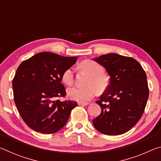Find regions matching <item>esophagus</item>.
<instances>
[{
	"label": "esophagus",
	"instance_id": "obj_1",
	"mask_svg": "<svg viewBox=\"0 0 161 161\" xmlns=\"http://www.w3.org/2000/svg\"><path fill=\"white\" fill-rule=\"evenodd\" d=\"M88 104H89V103H87V102H86V103L78 102V105L79 106H86V105H88Z\"/></svg>",
	"mask_w": 161,
	"mask_h": 161
}]
</instances>
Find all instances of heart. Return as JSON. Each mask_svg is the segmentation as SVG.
<instances>
[{
	"label": "heart",
	"mask_w": 161,
	"mask_h": 161,
	"mask_svg": "<svg viewBox=\"0 0 161 161\" xmlns=\"http://www.w3.org/2000/svg\"><path fill=\"white\" fill-rule=\"evenodd\" d=\"M81 71L89 74L86 81V86L82 88L72 87L67 89V95L70 99L80 102H86L91 100L97 93V89L103 91L108 86V80L103 74V67L92 60H84L79 65ZM62 81L65 85L71 86L74 81V72L69 68L62 75Z\"/></svg>",
	"instance_id": "heart-1"
}]
</instances>
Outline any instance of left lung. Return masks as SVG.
I'll return each mask as SVG.
<instances>
[{
	"mask_svg": "<svg viewBox=\"0 0 161 161\" xmlns=\"http://www.w3.org/2000/svg\"><path fill=\"white\" fill-rule=\"evenodd\" d=\"M110 76L109 84L97 103L102 113L93 120L97 130L120 135L137 124L145 110L149 89L139 62L130 57L109 53L94 59Z\"/></svg>",
	"mask_w": 161,
	"mask_h": 161,
	"instance_id": "left-lung-1",
	"label": "left lung"
}]
</instances>
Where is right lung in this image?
<instances>
[{"mask_svg": "<svg viewBox=\"0 0 161 161\" xmlns=\"http://www.w3.org/2000/svg\"><path fill=\"white\" fill-rule=\"evenodd\" d=\"M77 58L44 52L19 65L13 80V97L22 119L32 130L50 134L66 124L77 102L55 99L66 96L62 75Z\"/></svg>", "mask_w": 161, "mask_h": 161, "instance_id": "1", "label": "right lung"}]
</instances>
